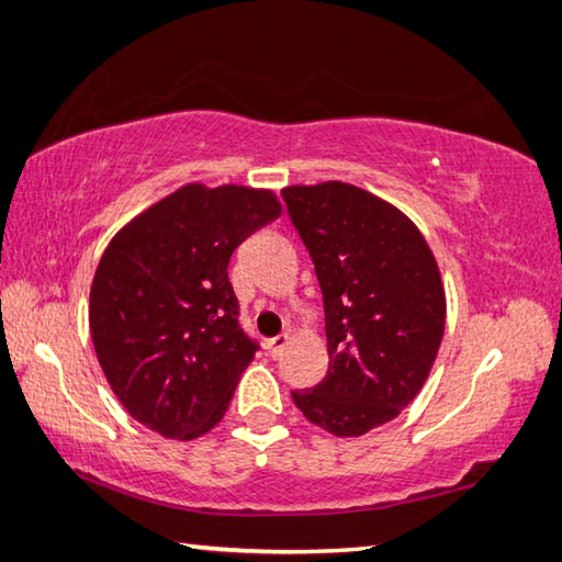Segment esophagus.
I'll list each match as a JSON object with an SVG mask.
<instances>
[{"label":"esophagus","instance_id":"1","mask_svg":"<svg viewBox=\"0 0 562 562\" xmlns=\"http://www.w3.org/2000/svg\"><path fill=\"white\" fill-rule=\"evenodd\" d=\"M288 341H290V337H288V335H278V337L268 339V351H270V357H280V355H282V349L288 347Z\"/></svg>","mask_w":562,"mask_h":562}]
</instances>
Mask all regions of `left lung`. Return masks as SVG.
I'll return each mask as SVG.
<instances>
[{
  "instance_id": "obj_1",
  "label": "left lung",
  "mask_w": 562,
  "mask_h": 562,
  "mask_svg": "<svg viewBox=\"0 0 562 562\" xmlns=\"http://www.w3.org/2000/svg\"><path fill=\"white\" fill-rule=\"evenodd\" d=\"M325 300L327 376L292 392L307 422L361 436L414 402L439 355L446 294L429 243L367 190L327 180L282 190Z\"/></svg>"
}]
</instances>
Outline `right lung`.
I'll use <instances>...</instances> for the list:
<instances>
[{"label": "right lung", "instance_id": "obj_1", "mask_svg": "<svg viewBox=\"0 0 562 562\" xmlns=\"http://www.w3.org/2000/svg\"><path fill=\"white\" fill-rule=\"evenodd\" d=\"M272 190L188 183L113 235L91 282L89 327L123 408L190 441L227 412L258 345L227 280L235 247L280 217Z\"/></svg>", "mask_w": 562, "mask_h": 562}]
</instances>
